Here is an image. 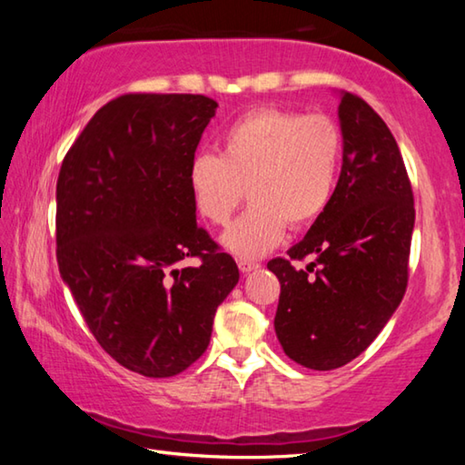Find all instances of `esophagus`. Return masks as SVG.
<instances>
[{
    "label": "esophagus",
    "instance_id": "34e87169",
    "mask_svg": "<svg viewBox=\"0 0 465 465\" xmlns=\"http://www.w3.org/2000/svg\"><path fill=\"white\" fill-rule=\"evenodd\" d=\"M238 266H240V271L242 272H250V271H254V269H258V262H254V261H248V258H238Z\"/></svg>",
    "mask_w": 465,
    "mask_h": 465
}]
</instances>
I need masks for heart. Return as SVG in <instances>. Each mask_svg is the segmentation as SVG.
I'll return each mask as SVG.
<instances>
[{
	"instance_id": "heart-1",
	"label": "heart",
	"mask_w": 465,
	"mask_h": 465,
	"mask_svg": "<svg viewBox=\"0 0 465 465\" xmlns=\"http://www.w3.org/2000/svg\"><path fill=\"white\" fill-rule=\"evenodd\" d=\"M341 163L342 133L328 114L256 108L227 127L219 155H196L191 186L213 225L230 223L248 193L252 204L223 240L235 254L261 256L277 246L287 223L299 230L324 213Z\"/></svg>"
}]
</instances>
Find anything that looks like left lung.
Masks as SVG:
<instances>
[{
  "label": "left lung",
  "instance_id": "left-lung-1",
  "mask_svg": "<svg viewBox=\"0 0 465 465\" xmlns=\"http://www.w3.org/2000/svg\"><path fill=\"white\" fill-rule=\"evenodd\" d=\"M338 116L344 149L332 201L289 258L266 264L281 282L282 351L316 371L351 363L388 324L406 293L414 230L411 178L388 124L351 92ZM305 257L312 262L295 270Z\"/></svg>",
  "mask_w": 465,
  "mask_h": 465
}]
</instances>
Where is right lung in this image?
Wrapping results in <instances>:
<instances>
[{"label": "right lung", "mask_w": 465, "mask_h": 465, "mask_svg": "<svg viewBox=\"0 0 465 465\" xmlns=\"http://www.w3.org/2000/svg\"><path fill=\"white\" fill-rule=\"evenodd\" d=\"M215 108L201 94H123L59 170L61 277L102 349L145 377L183 373L207 351L240 279L194 215L191 166ZM188 257L200 264L180 270Z\"/></svg>", "instance_id": "1"}]
</instances>
